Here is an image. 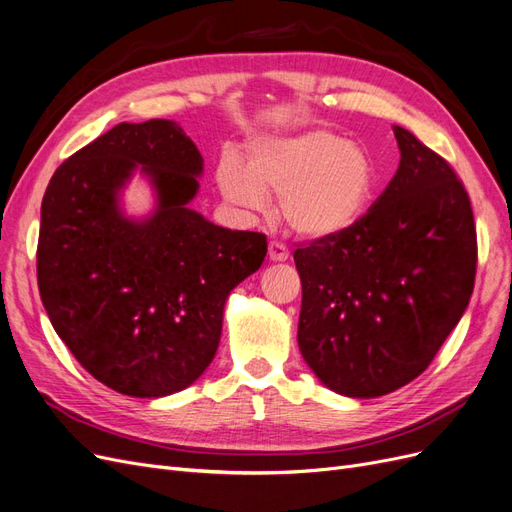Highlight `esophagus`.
Returning <instances> with one entry per match:
<instances>
[{"label": "esophagus", "mask_w": 512, "mask_h": 512, "mask_svg": "<svg viewBox=\"0 0 512 512\" xmlns=\"http://www.w3.org/2000/svg\"><path fill=\"white\" fill-rule=\"evenodd\" d=\"M268 257H270V261H287V259H289V251L285 249L283 244L270 242V246H268Z\"/></svg>", "instance_id": "34e87169"}]
</instances>
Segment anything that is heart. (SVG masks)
I'll return each instance as SVG.
<instances>
[{
    "mask_svg": "<svg viewBox=\"0 0 512 512\" xmlns=\"http://www.w3.org/2000/svg\"><path fill=\"white\" fill-rule=\"evenodd\" d=\"M225 200L263 212L278 197V217L295 236L334 240L364 217L378 187V168L364 146L329 129L251 144L246 163L225 157L217 170Z\"/></svg>",
    "mask_w": 512,
    "mask_h": 512,
    "instance_id": "1",
    "label": "heart"
}]
</instances>
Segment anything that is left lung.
Returning <instances> with one entry per match:
<instances>
[{"label":"left lung","mask_w":512,"mask_h":512,"mask_svg":"<svg viewBox=\"0 0 512 512\" xmlns=\"http://www.w3.org/2000/svg\"><path fill=\"white\" fill-rule=\"evenodd\" d=\"M400 166L361 221L293 253L302 280L298 344L319 381L346 398L408 385L464 315L476 227L453 168L393 125Z\"/></svg>","instance_id":"obj_1"}]
</instances>
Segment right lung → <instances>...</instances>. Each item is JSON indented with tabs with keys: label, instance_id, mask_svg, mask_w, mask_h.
<instances>
[{
	"label": "right lung",
	"instance_id": "add662e5",
	"mask_svg": "<svg viewBox=\"0 0 512 512\" xmlns=\"http://www.w3.org/2000/svg\"><path fill=\"white\" fill-rule=\"evenodd\" d=\"M136 171L156 193L142 220L120 204ZM202 172L178 123H119L63 161L44 193L46 315L82 368L131 398H163L204 374L229 293L268 253L263 234L232 232L189 206Z\"/></svg>",
	"mask_w": 512,
	"mask_h": 512
}]
</instances>
